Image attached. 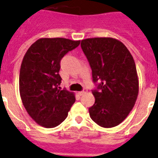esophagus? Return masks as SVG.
<instances>
[{"instance_id": "1", "label": "esophagus", "mask_w": 158, "mask_h": 158, "mask_svg": "<svg viewBox=\"0 0 158 158\" xmlns=\"http://www.w3.org/2000/svg\"><path fill=\"white\" fill-rule=\"evenodd\" d=\"M86 92H87V89L85 88L84 89H83V90L80 91V92H79V93H78V94H79V95H81H81L85 94L86 93Z\"/></svg>"}]
</instances>
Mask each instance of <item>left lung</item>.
Wrapping results in <instances>:
<instances>
[{"instance_id": "8db88e82", "label": "left lung", "mask_w": 158, "mask_h": 158, "mask_svg": "<svg viewBox=\"0 0 158 158\" xmlns=\"http://www.w3.org/2000/svg\"><path fill=\"white\" fill-rule=\"evenodd\" d=\"M81 49L92 70L95 102L90 118L102 127L124 120L133 108L139 91L135 61L123 43L112 38L81 41Z\"/></svg>"}]
</instances>
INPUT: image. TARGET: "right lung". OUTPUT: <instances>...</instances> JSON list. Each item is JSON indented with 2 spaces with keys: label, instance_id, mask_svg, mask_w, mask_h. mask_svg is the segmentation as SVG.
<instances>
[{
  "label": "right lung",
  "instance_id": "add662e5",
  "mask_svg": "<svg viewBox=\"0 0 158 158\" xmlns=\"http://www.w3.org/2000/svg\"><path fill=\"white\" fill-rule=\"evenodd\" d=\"M81 41L54 38L34 43L23 57L19 75L21 98L27 113L45 127L60 124L75 102L73 93L60 89V60Z\"/></svg>",
  "mask_w": 158,
  "mask_h": 158
}]
</instances>
